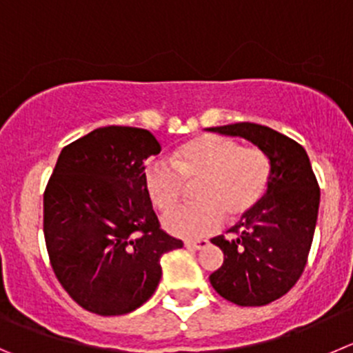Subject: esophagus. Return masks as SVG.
I'll return each mask as SVG.
<instances>
[{
	"instance_id": "1",
	"label": "esophagus",
	"mask_w": 353,
	"mask_h": 353,
	"mask_svg": "<svg viewBox=\"0 0 353 353\" xmlns=\"http://www.w3.org/2000/svg\"><path fill=\"white\" fill-rule=\"evenodd\" d=\"M208 241L206 239H187L185 241V248H189V250H203V248L208 246Z\"/></svg>"
}]
</instances>
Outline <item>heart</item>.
I'll return each instance as SVG.
<instances>
[{"instance_id":"1","label":"heart","mask_w":353,"mask_h":353,"mask_svg":"<svg viewBox=\"0 0 353 353\" xmlns=\"http://www.w3.org/2000/svg\"><path fill=\"white\" fill-rule=\"evenodd\" d=\"M272 164L265 152L243 149L220 135L189 140L173 152V163L157 159L145 170V190L159 211H170L196 183L197 203L176 208L164 216L168 232L180 237H204L216 230L223 213L237 218L253 210L270 182Z\"/></svg>"}]
</instances>
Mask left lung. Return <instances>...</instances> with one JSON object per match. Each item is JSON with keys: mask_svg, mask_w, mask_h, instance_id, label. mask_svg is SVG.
<instances>
[{"mask_svg": "<svg viewBox=\"0 0 353 353\" xmlns=\"http://www.w3.org/2000/svg\"><path fill=\"white\" fill-rule=\"evenodd\" d=\"M208 130L246 139L270 159L267 190L229 230L236 236L211 239L225 256L210 275L214 291L241 307H261L286 294L303 274L321 201L317 179L303 147L268 126L236 123Z\"/></svg>", "mask_w": 353, "mask_h": 353, "instance_id": "8db88e82", "label": "left lung"}]
</instances>
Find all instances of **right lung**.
Listing matches in <instances>:
<instances>
[{
  "instance_id": "1",
  "label": "right lung",
  "mask_w": 353,
  "mask_h": 353,
  "mask_svg": "<svg viewBox=\"0 0 353 353\" xmlns=\"http://www.w3.org/2000/svg\"><path fill=\"white\" fill-rule=\"evenodd\" d=\"M149 130L105 126L63 147L43 197V232L57 279L85 310L123 315L161 281V256L183 246L161 230L145 190Z\"/></svg>"
}]
</instances>
